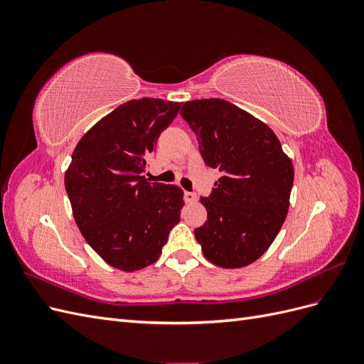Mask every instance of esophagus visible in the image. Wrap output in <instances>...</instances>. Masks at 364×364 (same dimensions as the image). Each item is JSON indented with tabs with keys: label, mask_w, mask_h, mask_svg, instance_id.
Returning a JSON list of instances; mask_svg holds the SVG:
<instances>
[{
	"label": "esophagus",
	"mask_w": 364,
	"mask_h": 364,
	"mask_svg": "<svg viewBox=\"0 0 364 364\" xmlns=\"http://www.w3.org/2000/svg\"><path fill=\"white\" fill-rule=\"evenodd\" d=\"M197 200L196 193H185V202L186 203H194Z\"/></svg>",
	"instance_id": "1"
}]
</instances>
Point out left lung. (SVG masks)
I'll use <instances>...</instances> for the list:
<instances>
[{
    "instance_id": "8db88e82",
    "label": "left lung",
    "mask_w": 364,
    "mask_h": 364,
    "mask_svg": "<svg viewBox=\"0 0 364 364\" xmlns=\"http://www.w3.org/2000/svg\"><path fill=\"white\" fill-rule=\"evenodd\" d=\"M199 141L208 167L218 168L208 211L194 229L203 255L225 269L257 261L277 238L289 213L294 179L291 159L262 121L220 98L186 102L181 111Z\"/></svg>"
}]
</instances>
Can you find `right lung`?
I'll return each mask as SVG.
<instances>
[{
	"label": "right lung",
	"mask_w": 364,
	"mask_h": 364,
	"mask_svg": "<svg viewBox=\"0 0 364 364\" xmlns=\"http://www.w3.org/2000/svg\"><path fill=\"white\" fill-rule=\"evenodd\" d=\"M181 105L147 97L119 105L73 151L65 190L74 220L87 245L115 269L135 272L155 262L181 220L179 186L142 176Z\"/></svg>",
	"instance_id": "obj_1"
}]
</instances>
